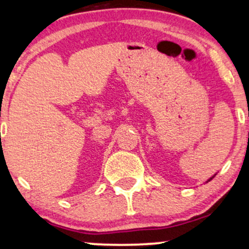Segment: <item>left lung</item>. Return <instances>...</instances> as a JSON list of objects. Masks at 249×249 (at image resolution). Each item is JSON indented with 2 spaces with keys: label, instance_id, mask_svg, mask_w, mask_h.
Listing matches in <instances>:
<instances>
[{
  "label": "left lung",
  "instance_id": "8db88e82",
  "mask_svg": "<svg viewBox=\"0 0 249 249\" xmlns=\"http://www.w3.org/2000/svg\"><path fill=\"white\" fill-rule=\"evenodd\" d=\"M214 176H215V174H214ZM214 176H213V177H212V178H210V179H208V180H207V182H208V181H210V180H212V179H213V178H214Z\"/></svg>",
  "mask_w": 249,
  "mask_h": 249
}]
</instances>
